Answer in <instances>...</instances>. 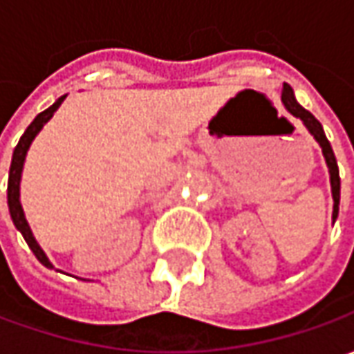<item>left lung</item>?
<instances>
[{"mask_svg": "<svg viewBox=\"0 0 354 354\" xmlns=\"http://www.w3.org/2000/svg\"><path fill=\"white\" fill-rule=\"evenodd\" d=\"M281 102L286 106V110L292 114V116L299 118L304 122V126L307 131L313 136V140L319 143L323 157H325V163H327V169H329V181H331V195H333V223L339 216V201H341V179H339V167H337V159H335L333 149H331V143L327 140L323 126L315 120V116L311 112H307L306 108H301L297 100H295V94L290 84H283V92H281Z\"/></svg>", "mask_w": 354, "mask_h": 354, "instance_id": "obj_1", "label": "left lung"}]
</instances>
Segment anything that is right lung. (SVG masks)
<instances>
[{
    "mask_svg": "<svg viewBox=\"0 0 354 354\" xmlns=\"http://www.w3.org/2000/svg\"><path fill=\"white\" fill-rule=\"evenodd\" d=\"M64 98H66V94L61 96V98L53 104V106H48L45 112H41V114H39V116L35 118L33 122L29 124V128L25 129V133L21 136L17 147L13 149L11 167H9V181H7V207H9L11 221H13L15 228H17L21 234H23L25 242L29 244V248L33 250V254L37 256V260L45 266V268H48V270H55V266L50 264V260L47 258V254L43 252V248L39 246V242L35 240L33 232H31V226H29V223H27L25 212H23V207H21V198H19L21 197V173H23L25 157H27V151H29L31 143H33L35 138L39 136V131L43 129V126H45L48 120L53 118V114L59 110V106L64 102ZM57 272H61V270H57Z\"/></svg>",
    "mask_w": 354,
    "mask_h": 354,
    "instance_id": "right-lung-1",
    "label": "right lung"
}]
</instances>
